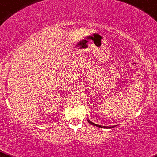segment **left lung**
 I'll list each match as a JSON object with an SVG mask.
<instances>
[{"label":"left lung","instance_id":"1","mask_svg":"<svg viewBox=\"0 0 157 157\" xmlns=\"http://www.w3.org/2000/svg\"><path fill=\"white\" fill-rule=\"evenodd\" d=\"M88 123H90V124H92V125H93V126H96V127H98V128H107V129H108V128H114L115 126H116V125H114V126H111V127H106V126L99 125V124H95V123L92 122L90 120H88Z\"/></svg>","mask_w":157,"mask_h":157}]
</instances>
